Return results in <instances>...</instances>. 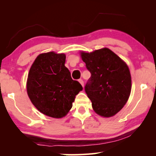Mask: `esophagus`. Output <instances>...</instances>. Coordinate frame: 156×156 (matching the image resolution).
I'll return each mask as SVG.
<instances>
[{
  "instance_id": "1",
  "label": "esophagus",
  "mask_w": 156,
  "mask_h": 156,
  "mask_svg": "<svg viewBox=\"0 0 156 156\" xmlns=\"http://www.w3.org/2000/svg\"><path fill=\"white\" fill-rule=\"evenodd\" d=\"M78 81H79V83L81 84V85L83 86V87H84V82H83V80H82V79H79Z\"/></svg>"
}]
</instances>
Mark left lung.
Here are the masks:
<instances>
[{"instance_id":"obj_1","label":"left lung","mask_w":156,"mask_h":156,"mask_svg":"<svg viewBox=\"0 0 156 156\" xmlns=\"http://www.w3.org/2000/svg\"><path fill=\"white\" fill-rule=\"evenodd\" d=\"M81 57L91 73L84 90L94 112L105 118L115 115L126 103L131 94L128 66L108 48L81 52Z\"/></svg>"}]
</instances>
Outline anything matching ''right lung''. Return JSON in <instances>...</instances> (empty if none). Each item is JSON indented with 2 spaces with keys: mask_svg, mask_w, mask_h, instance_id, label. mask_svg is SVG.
Instances as JSON below:
<instances>
[{
  "mask_svg": "<svg viewBox=\"0 0 156 156\" xmlns=\"http://www.w3.org/2000/svg\"><path fill=\"white\" fill-rule=\"evenodd\" d=\"M64 54L48 52L38 56L28 74L27 91L32 104L43 114L60 118L72 107L76 96L83 90L65 66Z\"/></svg>",
  "mask_w": 156,
  "mask_h": 156,
  "instance_id": "right-lung-1",
  "label": "right lung"
}]
</instances>
